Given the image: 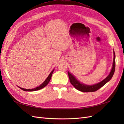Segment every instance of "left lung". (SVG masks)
<instances>
[{
    "instance_id": "8db88e82",
    "label": "left lung",
    "mask_w": 124,
    "mask_h": 124,
    "mask_svg": "<svg viewBox=\"0 0 124 124\" xmlns=\"http://www.w3.org/2000/svg\"><path fill=\"white\" fill-rule=\"evenodd\" d=\"M114 61H113L112 67L111 70V72H110L109 75L104 79V80L101 81V82L97 83L96 84H94L93 85H87L86 84H84L79 82L77 79H76L74 76H73L71 73H70L69 71H68V76L70 79L71 84L74 86V87L79 91L83 92H93L96 91L100 89L103 86H104L105 84L107 83L108 81L112 78L113 75L114 74L115 71V66H116V62H115V53L114 51Z\"/></svg>"
}]
</instances>
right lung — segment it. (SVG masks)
Wrapping results in <instances>:
<instances>
[{"label":"right lung","instance_id":"obj_1","mask_svg":"<svg viewBox=\"0 0 124 124\" xmlns=\"http://www.w3.org/2000/svg\"><path fill=\"white\" fill-rule=\"evenodd\" d=\"M54 71V70H53L50 73V74L49 75V76L47 77V78H46V79L45 80L44 82L42 83L40 86H39L38 87H37L35 88H33V89H25V88H23L20 87H18L20 89H22L23 91H28V92H32V91H38L39 90V89H42L43 88H44V87H45L47 84H48V83L49 82L50 80H51V77H52V76L53 74V72Z\"/></svg>","mask_w":124,"mask_h":124}]
</instances>
